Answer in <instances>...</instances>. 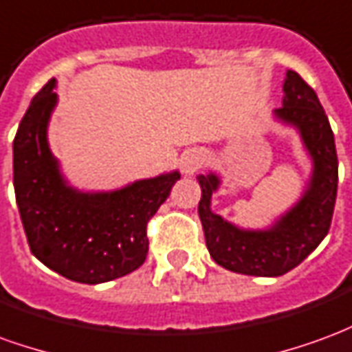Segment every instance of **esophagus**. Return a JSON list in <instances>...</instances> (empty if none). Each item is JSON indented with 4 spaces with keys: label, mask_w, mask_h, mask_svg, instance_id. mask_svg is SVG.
I'll return each instance as SVG.
<instances>
[{
    "label": "esophagus",
    "mask_w": 352,
    "mask_h": 352,
    "mask_svg": "<svg viewBox=\"0 0 352 352\" xmlns=\"http://www.w3.org/2000/svg\"><path fill=\"white\" fill-rule=\"evenodd\" d=\"M204 160H206V154H204L201 148H188V151H184V154L181 156V169H183V173H186V175L196 173L201 168Z\"/></svg>",
    "instance_id": "obj_1"
}]
</instances>
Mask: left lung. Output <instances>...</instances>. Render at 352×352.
<instances>
[{"label":"left lung","instance_id":"left-lung-1","mask_svg":"<svg viewBox=\"0 0 352 352\" xmlns=\"http://www.w3.org/2000/svg\"><path fill=\"white\" fill-rule=\"evenodd\" d=\"M283 107L275 118L300 131L313 160L303 196L265 230H243L211 211V196L221 186L217 173L199 175L198 213L211 258L230 272L254 277L285 275L315 251L332 224L338 194V154L333 131L315 90L296 72H287Z\"/></svg>","mask_w":352,"mask_h":352}]
</instances>
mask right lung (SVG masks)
Instances as JSON below:
<instances>
[{
  "mask_svg": "<svg viewBox=\"0 0 352 352\" xmlns=\"http://www.w3.org/2000/svg\"><path fill=\"white\" fill-rule=\"evenodd\" d=\"M56 79L35 94L12 143V183L28 243L37 260L65 279L98 285L138 270L148 252L146 222L168 199L179 171L111 192L67 184L47 128Z\"/></svg>",
  "mask_w": 352,
  "mask_h": 352,
  "instance_id": "1",
  "label": "right lung"
}]
</instances>
